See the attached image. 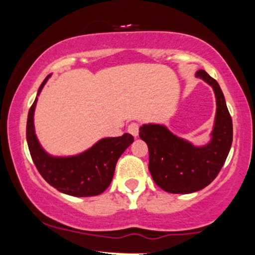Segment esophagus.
<instances>
[{
  "label": "esophagus",
  "mask_w": 255,
  "mask_h": 255,
  "mask_svg": "<svg viewBox=\"0 0 255 255\" xmlns=\"http://www.w3.org/2000/svg\"><path fill=\"white\" fill-rule=\"evenodd\" d=\"M128 131H129L134 137H136L137 134H139V124H136V122H131V124L128 126Z\"/></svg>",
  "instance_id": "obj_1"
}]
</instances>
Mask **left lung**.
I'll return each instance as SVG.
<instances>
[{
    "label": "left lung",
    "mask_w": 255,
    "mask_h": 255,
    "mask_svg": "<svg viewBox=\"0 0 255 255\" xmlns=\"http://www.w3.org/2000/svg\"><path fill=\"white\" fill-rule=\"evenodd\" d=\"M195 77L215 91L217 110L209 144L194 146L163 125L148 124L139 129L140 139L148 147L152 178L163 191L174 194H188L209 186L224 165L233 142V121L218 83L203 69Z\"/></svg>",
    "instance_id": "1"
}]
</instances>
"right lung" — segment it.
I'll return each mask as SVG.
<instances>
[{"label": "right lung", "mask_w": 255, "mask_h": 255, "mask_svg": "<svg viewBox=\"0 0 255 255\" xmlns=\"http://www.w3.org/2000/svg\"><path fill=\"white\" fill-rule=\"evenodd\" d=\"M50 75L38 90L30 108L26 126V139L32 160L44 180L57 191L73 197H95L109 187L120 156L134 141L130 134L104 137L83 153L71 157H54L46 153L36 136L33 115L40 91Z\"/></svg>", "instance_id": "add662e5"}]
</instances>
